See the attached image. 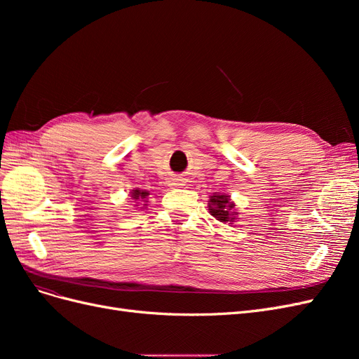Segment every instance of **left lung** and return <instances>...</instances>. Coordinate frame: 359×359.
I'll return each instance as SVG.
<instances>
[{
    "instance_id": "8db88e82",
    "label": "left lung",
    "mask_w": 359,
    "mask_h": 359,
    "mask_svg": "<svg viewBox=\"0 0 359 359\" xmlns=\"http://www.w3.org/2000/svg\"><path fill=\"white\" fill-rule=\"evenodd\" d=\"M210 214L215 217L217 220L222 223H229L235 222L236 214L235 212V203L231 201V196H227L224 193H214L210 196Z\"/></svg>"
}]
</instances>
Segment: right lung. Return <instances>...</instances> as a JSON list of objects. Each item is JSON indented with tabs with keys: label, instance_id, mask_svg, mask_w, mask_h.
I'll use <instances>...</instances> for the list:
<instances>
[{
	"label": "right lung",
	"instance_id": "right-lung-1",
	"mask_svg": "<svg viewBox=\"0 0 359 359\" xmlns=\"http://www.w3.org/2000/svg\"><path fill=\"white\" fill-rule=\"evenodd\" d=\"M149 196V193L147 191V190H139V189H136V190H132L130 191V198L132 199H135V201H137L136 203H142L144 202V206H147V198Z\"/></svg>",
	"mask_w": 359,
	"mask_h": 359
}]
</instances>
